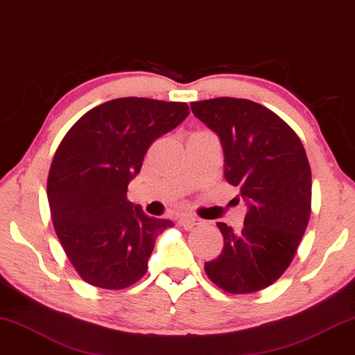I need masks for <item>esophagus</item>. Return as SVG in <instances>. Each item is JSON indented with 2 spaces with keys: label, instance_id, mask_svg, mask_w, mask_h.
<instances>
[{
  "label": "esophagus",
  "instance_id": "34e87169",
  "mask_svg": "<svg viewBox=\"0 0 355 355\" xmlns=\"http://www.w3.org/2000/svg\"><path fill=\"white\" fill-rule=\"evenodd\" d=\"M203 220L200 218H193V216H184V218L179 219V225H182L186 230L193 229L195 225H202Z\"/></svg>",
  "mask_w": 355,
  "mask_h": 355
}]
</instances>
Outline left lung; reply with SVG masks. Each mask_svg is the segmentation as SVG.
<instances>
[{
    "mask_svg": "<svg viewBox=\"0 0 355 355\" xmlns=\"http://www.w3.org/2000/svg\"><path fill=\"white\" fill-rule=\"evenodd\" d=\"M193 115L216 132L224 150V178L240 187L243 227L218 223L224 248L205 272L227 293H254L286 270L311 216L312 179L296 132L248 99L218 97L192 102Z\"/></svg>",
    "mask_w": 355,
    "mask_h": 355,
    "instance_id": "1",
    "label": "left lung"
}]
</instances>
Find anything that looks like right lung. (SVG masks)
<instances>
[{"mask_svg": "<svg viewBox=\"0 0 355 355\" xmlns=\"http://www.w3.org/2000/svg\"><path fill=\"white\" fill-rule=\"evenodd\" d=\"M189 105L120 97L67 132L48 176L51 218L67 258L97 288L123 290L147 272L155 240L171 227L126 198L147 148L186 120Z\"/></svg>", "mask_w": 355, "mask_h": 355, "instance_id": "obj_1", "label": "right lung"}]
</instances>
